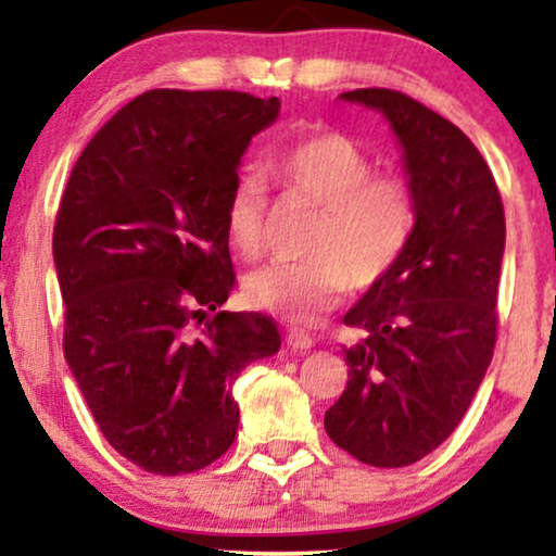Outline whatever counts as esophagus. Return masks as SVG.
I'll return each instance as SVG.
<instances>
[{
	"label": "esophagus",
	"instance_id": "esophagus-1",
	"mask_svg": "<svg viewBox=\"0 0 556 556\" xmlns=\"http://www.w3.org/2000/svg\"><path fill=\"white\" fill-rule=\"evenodd\" d=\"M286 339H288V346H293L295 352H306V349L314 346V337H311L308 331L295 329V326H291V329L286 331Z\"/></svg>",
	"mask_w": 556,
	"mask_h": 556
}]
</instances>
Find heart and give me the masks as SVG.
<instances>
[{"label":"heart","instance_id":"heart-1","mask_svg":"<svg viewBox=\"0 0 556 556\" xmlns=\"http://www.w3.org/2000/svg\"><path fill=\"white\" fill-rule=\"evenodd\" d=\"M286 197L318 207L308 230L311 257L270 263L245 278L255 308L293 324H316L354 288H371L402 261L415 230L413 189L400 174L375 172L362 147L341 134H316L268 159ZM227 232L245 257L265 245V187L253 172L235 179Z\"/></svg>","mask_w":556,"mask_h":556}]
</instances>
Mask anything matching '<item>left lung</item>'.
Masks as SVG:
<instances>
[{"mask_svg": "<svg viewBox=\"0 0 556 556\" xmlns=\"http://www.w3.org/2000/svg\"><path fill=\"white\" fill-rule=\"evenodd\" d=\"M344 101L382 111L402 143L415 230L402 261L344 316L349 382L324 425L341 451L402 468L447 440L489 369L506 242L496 179L458 126L390 88Z\"/></svg>", "mask_w": 556, "mask_h": 556, "instance_id": "obj_1", "label": "left lung"}]
</instances>
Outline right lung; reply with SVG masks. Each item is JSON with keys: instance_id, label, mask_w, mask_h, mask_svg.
<instances>
[{"instance_id": "right-lung-1", "label": "right lung", "mask_w": 556, "mask_h": 556, "mask_svg": "<svg viewBox=\"0 0 556 556\" xmlns=\"http://www.w3.org/2000/svg\"><path fill=\"white\" fill-rule=\"evenodd\" d=\"M278 109L240 90H147L88 141L60 200L65 359L113 451L149 473L217 460L240 422L235 379L280 346L273 318L217 311L235 286L227 197Z\"/></svg>"}]
</instances>
